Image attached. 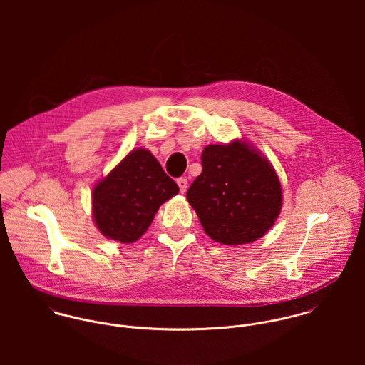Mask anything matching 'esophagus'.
Instances as JSON below:
<instances>
[{
    "mask_svg": "<svg viewBox=\"0 0 365 365\" xmlns=\"http://www.w3.org/2000/svg\"><path fill=\"white\" fill-rule=\"evenodd\" d=\"M177 184H178V187H180V191L184 194V192L187 191V188H188V181H187V178H178V180H177Z\"/></svg>",
    "mask_w": 365,
    "mask_h": 365,
    "instance_id": "34e87169",
    "label": "esophagus"
}]
</instances>
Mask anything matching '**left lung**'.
Returning a JSON list of instances; mask_svg holds the SVG:
<instances>
[{
    "label": "left lung",
    "instance_id": "1",
    "mask_svg": "<svg viewBox=\"0 0 365 365\" xmlns=\"http://www.w3.org/2000/svg\"><path fill=\"white\" fill-rule=\"evenodd\" d=\"M202 173L187 191L210 239L245 245L262 237L282 205L281 182L268 163L246 143L207 146Z\"/></svg>",
    "mask_w": 365,
    "mask_h": 365
}]
</instances>
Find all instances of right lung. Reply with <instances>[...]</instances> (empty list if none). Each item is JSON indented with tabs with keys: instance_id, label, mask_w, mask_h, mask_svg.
<instances>
[{
	"instance_id": "obj_1",
	"label": "right lung",
	"mask_w": 365,
	"mask_h": 365,
	"mask_svg": "<svg viewBox=\"0 0 365 365\" xmlns=\"http://www.w3.org/2000/svg\"><path fill=\"white\" fill-rule=\"evenodd\" d=\"M178 191L156 157L136 149L93 190L96 225L108 239L132 243L148 230L160 205Z\"/></svg>"
}]
</instances>
